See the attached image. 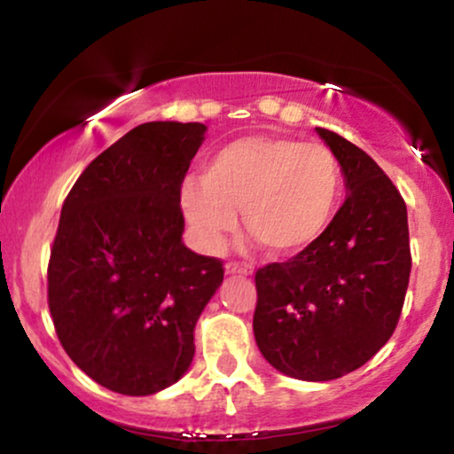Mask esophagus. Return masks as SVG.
I'll return each instance as SVG.
<instances>
[{
	"label": "esophagus",
	"mask_w": 454,
	"mask_h": 454,
	"mask_svg": "<svg viewBox=\"0 0 454 454\" xmlns=\"http://www.w3.org/2000/svg\"><path fill=\"white\" fill-rule=\"evenodd\" d=\"M226 272L228 274H239V277H249L251 274V266L240 262H228L226 263Z\"/></svg>",
	"instance_id": "34e87169"
}]
</instances>
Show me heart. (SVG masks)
Listing matches in <instances>:
<instances>
[{"label":"heart","instance_id":"b5f03b06","mask_svg":"<svg viewBox=\"0 0 454 454\" xmlns=\"http://www.w3.org/2000/svg\"><path fill=\"white\" fill-rule=\"evenodd\" d=\"M343 191L341 163L325 145L243 136L217 148L180 191L186 220L207 249H220L243 209L247 231L272 254H300L331 226Z\"/></svg>","mask_w":454,"mask_h":454}]
</instances>
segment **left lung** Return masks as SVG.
<instances>
[{
    "mask_svg": "<svg viewBox=\"0 0 454 454\" xmlns=\"http://www.w3.org/2000/svg\"><path fill=\"white\" fill-rule=\"evenodd\" d=\"M337 154L348 197L317 243L255 272V341L285 375L331 381L360 369L398 325L411 277L406 203L380 165L317 128Z\"/></svg>",
    "mask_w": 454,
    "mask_h": 454,
    "instance_id": "1",
    "label": "left lung"
}]
</instances>
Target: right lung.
<instances>
[{"label": "right lung", "mask_w": 454, "mask_h": 454, "mask_svg": "<svg viewBox=\"0 0 454 454\" xmlns=\"http://www.w3.org/2000/svg\"><path fill=\"white\" fill-rule=\"evenodd\" d=\"M203 123H142L100 153L65 199L48 263L56 335L96 383L125 395L169 387L222 260L182 243L180 188Z\"/></svg>", "instance_id": "obj_1"}]
</instances>
